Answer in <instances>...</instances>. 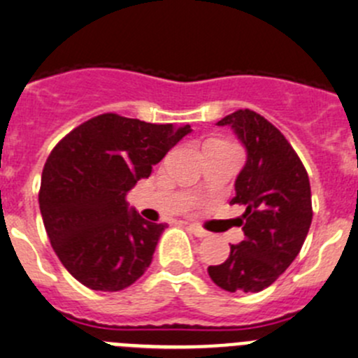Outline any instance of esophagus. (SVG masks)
Listing matches in <instances>:
<instances>
[{"mask_svg": "<svg viewBox=\"0 0 358 358\" xmlns=\"http://www.w3.org/2000/svg\"><path fill=\"white\" fill-rule=\"evenodd\" d=\"M189 227H190V231H192L194 234L197 236V238H206V236H210V232L204 231V229L201 227V225H197V224H189Z\"/></svg>", "mask_w": 358, "mask_h": 358, "instance_id": "1", "label": "esophagus"}]
</instances>
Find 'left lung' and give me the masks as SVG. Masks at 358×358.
Here are the masks:
<instances>
[{"label": "left lung", "instance_id": "8db88e82", "mask_svg": "<svg viewBox=\"0 0 358 358\" xmlns=\"http://www.w3.org/2000/svg\"><path fill=\"white\" fill-rule=\"evenodd\" d=\"M217 126H231L246 148L231 199L245 206L238 218L245 239L231 245L225 262L208 267V275L227 292H260L303 248L313 218L310 178L287 138L253 110H238Z\"/></svg>", "mask_w": 358, "mask_h": 358}]
</instances>
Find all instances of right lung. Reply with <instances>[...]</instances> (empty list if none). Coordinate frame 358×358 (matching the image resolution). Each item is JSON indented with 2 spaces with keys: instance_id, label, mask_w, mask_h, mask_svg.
Instances as JSON below:
<instances>
[{
  "instance_id": "add662e5",
  "label": "right lung",
  "mask_w": 358,
  "mask_h": 358,
  "mask_svg": "<svg viewBox=\"0 0 358 358\" xmlns=\"http://www.w3.org/2000/svg\"><path fill=\"white\" fill-rule=\"evenodd\" d=\"M190 131L103 113L55 145L38 201L55 255L82 285L117 292L147 271L166 225L127 210L126 194Z\"/></svg>"
}]
</instances>
